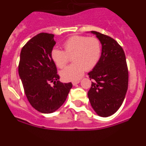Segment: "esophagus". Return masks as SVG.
<instances>
[{
  "label": "esophagus",
  "instance_id": "obj_1",
  "mask_svg": "<svg viewBox=\"0 0 146 146\" xmlns=\"http://www.w3.org/2000/svg\"><path fill=\"white\" fill-rule=\"evenodd\" d=\"M80 80H78L73 81V82H72V85H73V86H76L77 84L80 83Z\"/></svg>",
  "mask_w": 146,
  "mask_h": 146
}]
</instances>
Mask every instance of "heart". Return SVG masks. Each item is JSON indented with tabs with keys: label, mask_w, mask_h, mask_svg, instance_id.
<instances>
[{
	"label": "heart",
	"mask_w": 146,
	"mask_h": 146,
	"mask_svg": "<svg viewBox=\"0 0 146 146\" xmlns=\"http://www.w3.org/2000/svg\"><path fill=\"white\" fill-rule=\"evenodd\" d=\"M64 50L55 47L50 56L58 68H64L72 56L74 64L60 71L62 79L66 81L76 80L82 76L86 69L91 70L98 64L102 54L101 42L95 37L83 36H72L63 44Z\"/></svg>",
	"instance_id": "obj_1"
}]
</instances>
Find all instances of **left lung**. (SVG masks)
I'll return each instance as SVG.
<instances>
[{
    "label": "left lung",
    "mask_w": 146,
    "mask_h": 146,
    "mask_svg": "<svg viewBox=\"0 0 146 146\" xmlns=\"http://www.w3.org/2000/svg\"><path fill=\"white\" fill-rule=\"evenodd\" d=\"M91 33L101 42L102 54L98 64L88 73L93 82L88 96L96 114L108 117L119 109L128 89L126 56L122 47L113 38L96 31Z\"/></svg>",
    "instance_id": "8db88e82"
}]
</instances>
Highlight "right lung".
Wrapping results in <instances>:
<instances>
[{"label":"right lung","mask_w":146,"mask_h":146,"mask_svg":"<svg viewBox=\"0 0 146 146\" xmlns=\"http://www.w3.org/2000/svg\"><path fill=\"white\" fill-rule=\"evenodd\" d=\"M55 44L54 35L41 33L22 48L18 72L31 106L42 113L56 111L66 99L72 82H60L50 52ZM53 83V86L51 83Z\"/></svg>","instance_id":"add662e5"}]
</instances>
